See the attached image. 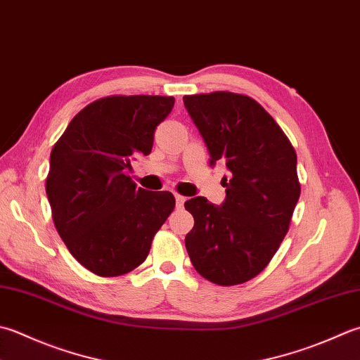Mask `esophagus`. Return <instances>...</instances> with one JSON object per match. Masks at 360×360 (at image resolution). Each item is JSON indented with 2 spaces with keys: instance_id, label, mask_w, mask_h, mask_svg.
<instances>
[{
  "instance_id": "esophagus-1",
  "label": "esophagus",
  "mask_w": 360,
  "mask_h": 360,
  "mask_svg": "<svg viewBox=\"0 0 360 360\" xmlns=\"http://www.w3.org/2000/svg\"><path fill=\"white\" fill-rule=\"evenodd\" d=\"M174 198H176V206L178 207H182L184 206V202H186V198L182 195H179V193H176L174 195Z\"/></svg>"
}]
</instances>
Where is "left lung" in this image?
<instances>
[{
    "label": "left lung",
    "instance_id": "left-lung-1",
    "mask_svg": "<svg viewBox=\"0 0 360 360\" xmlns=\"http://www.w3.org/2000/svg\"><path fill=\"white\" fill-rule=\"evenodd\" d=\"M184 105L217 160L226 200L214 206L204 196L184 202L195 218L186 248L195 270L218 285H238L269 265L290 226L301 186L297 153L273 117L252 98L212 91L186 95Z\"/></svg>",
    "mask_w": 360,
    "mask_h": 360
}]
</instances>
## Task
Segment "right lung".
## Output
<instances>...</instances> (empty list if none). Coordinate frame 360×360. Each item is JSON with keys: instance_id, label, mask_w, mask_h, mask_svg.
<instances>
[{"instance_id": "add662e5", "label": "right lung", "mask_w": 360, "mask_h": 360, "mask_svg": "<svg viewBox=\"0 0 360 360\" xmlns=\"http://www.w3.org/2000/svg\"><path fill=\"white\" fill-rule=\"evenodd\" d=\"M173 96L110 95L86 105L54 143L46 176L53 221L68 251L103 278L145 262L173 212L170 192L137 188L126 170L151 153L154 129Z\"/></svg>"}]
</instances>
